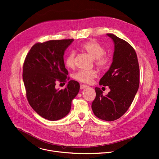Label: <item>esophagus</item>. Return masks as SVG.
Returning a JSON list of instances; mask_svg holds the SVG:
<instances>
[{
  "label": "esophagus",
  "instance_id": "obj_1",
  "mask_svg": "<svg viewBox=\"0 0 159 159\" xmlns=\"http://www.w3.org/2000/svg\"><path fill=\"white\" fill-rule=\"evenodd\" d=\"M80 89H85V88H88V85H84V84H81L80 85Z\"/></svg>",
  "mask_w": 159,
  "mask_h": 159
}]
</instances>
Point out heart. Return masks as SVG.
Wrapping results in <instances>:
<instances>
[{
    "label": "heart",
    "mask_w": 159,
    "mask_h": 159,
    "mask_svg": "<svg viewBox=\"0 0 159 159\" xmlns=\"http://www.w3.org/2000/svg\"><path fill=\"white\" fill-rule=\"evenodd\" d=\"M79 49L88 54L95 60L96 65L102 69L107 68L110 65V58L104 54L105 49L102 45L95 41L85 42L80 46ZM65 64L69 69L74 68L75 66V55L71 53L66 57ZM97 77V73L94 70L85 71L80 70L74 75V79L84 83H90L93 79Z\"/></svg>",
    "instance_id": "obj_1"
}]
</instances>
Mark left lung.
I'll return each mask as SVG.
<instances>
[{
  "mask_svg": "<svg viewBox=\"0 0 159 159\" xmlns=\"http://www.w3.org/2000/svg\"><path fill=\"white\" fill-rule=\"evenodd\" d=\"M114 44L111 65L99 80V85L108 86L106 96L95 88L96 98L92 110L96 116L103 120H117L127 111L138 92L139 68L134 48L128 42L113 34H107Z\"/></svg>",
  "mask_w": 159,
  "mask_h": 159,
  "instance_id": "1",
  "label": "left lung"
}]
</instances>
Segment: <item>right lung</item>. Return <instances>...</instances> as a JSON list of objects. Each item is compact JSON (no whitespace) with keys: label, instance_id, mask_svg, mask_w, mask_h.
<instances>
[{"label":"right lung","instance_id":"add662e5","mask_svg":"<svg viewBox=\"0 0 159 159\" xmlns=\"http://www.w3.org/2000/svg\"><path fill=\"white\" fill-rule=\"evenodd\" d=\"M74 40L37 43L24 62L23 80L28 103L40 116L49 120H60L67 115L72 99L79 92V83L73 80L68 82L64 89L55 88L56 81L65 82L67 79L68 72L63 56Z\"/></svg>","mask_w":159,"mask_h":159}]
</instances>
